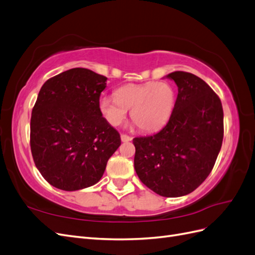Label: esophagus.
<instances>
[{
  "label": "esophagus",
  "instance_id": "1",
  "mask_svg": "<svg viewBox=\"0 0 255 255\" xmlns=\"http://www.w3.org/2000/svg\"><path fill=\"white\" fill-rule=\"evenodd\" d=\"M132 140V137H129L126 134H121V141L122 142H128V141H130Z\"/></svg>",
  "mask_w": 255,
  "mask_h": 255
}]
</instances>
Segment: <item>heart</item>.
<instances>
[{
    "instance_id": "obj_1",
    "label": "heart",
    "mask_w": 255,
    "mask_h": 255,
    "mask_svg": "<svg viewBox=\"0 0 255 255\" xmlns=\"http://www.w3.org/2000/svg\"><path fill=\"white\" fill-rule=\"evenodd\" d=\"M176 102L172 85L167 82L128 84L116 90L115 97L100 99L99 107L105 120L114 127L130 118L144 132L163 128L170 119Z\"/></svg>"
}]
</instances>
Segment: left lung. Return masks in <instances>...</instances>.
<instances>
[{"label":"left lung","mask_w":255,"mask_h":255,"mask_svg":"<svg viewBox=\"0 0 255 255\" xmlns=\"http://www.w3.org/2000/svg\"><path fill=\"white\" fill-rule=\"evenodd\" d=\"M166 78L179 91L173 113L159 132L134 138V167L146 187L174 198L190 194L211 173L223 139V111L197 75L175 71Z\"/></svg>","instance_id":"left-lung-1"}]
</instances>
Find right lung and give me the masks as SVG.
Segmentation results:
<instances>
[{
    "label": "right lung",
    "mask_w": 255,
    "mask_h": 255,
    "mask_svg": "<svg viewBox=\"0 0 255 255\" xmlns=\"http://www.w3.org/2000/svg\"><path fill=\"white\" fill-rule=\"evenodd\" d=\"M107 78L73 68L45 82L30 118V150L38 170L66 191L98 183L119 148V133L100 112Z\"/></svg>",
    "instance_id": "right-lung-1"
}]
</instances>
